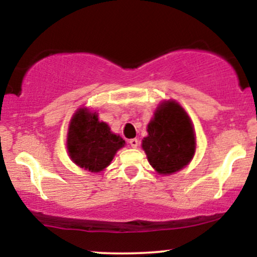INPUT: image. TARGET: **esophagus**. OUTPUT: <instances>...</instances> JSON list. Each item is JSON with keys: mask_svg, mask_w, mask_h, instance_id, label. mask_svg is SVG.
<instances>
[{"mask_svg": "<svg viewBox=\"0 0 257 257\" xmlns=\"http://www.w3.org/2000/svg\"><path fill=\"white\" fill-rule=\"evenodd\" d=\"M129 144H131L132 147L137 149V147L139 146V140L138 139H131V140H129Z\"/></svg>", "mask_w": 257, "mask_h": 257, "instance_id": "1", "label": "esophagus"}]
</instances>
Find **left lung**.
Segmentation results:
<instances>
[{
  "label": "left lung",
  "instance_id": "obj_1",
  "mask_svg": "<svg viewBox=\"0 0 257 257\" xmlns=\"http://www.w3.org/2000/svg\"><path fill=\"white\" fill-rule=\"evenodd\" d=\"M143 140L150 164L159 174H173L187 166L196 151L192 123L178 102L166 101L157 108Z\"/></svg>",
  "mask_w": 257,
  "mask_h": 257
}]
</instances>
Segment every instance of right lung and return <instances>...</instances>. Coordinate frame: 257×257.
Masks as SVG:
<instances>
[{"mask_svg":"<svg viewBox=\"0 0 257 257\" xmlns=\"http://www.w3.org/2000/svg\"><path fill=\"white\" fill-rule=\"evenodd\" d=\"M119 135L110 132L108 125L99 122L98 114L81 108L70 123L67 151L78 167L89 172H100L111 163L116 152L124 146Z\"/></svg>","mask_w":257,"mask_h":257,"instance_id":"obj_1","label":"right lung"}]
</instances>
